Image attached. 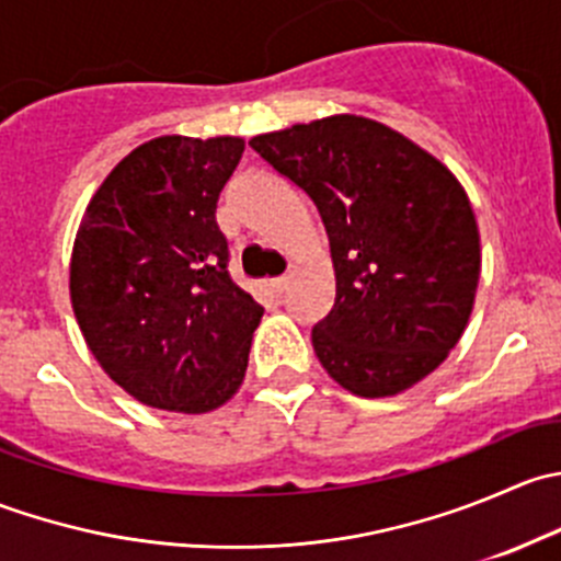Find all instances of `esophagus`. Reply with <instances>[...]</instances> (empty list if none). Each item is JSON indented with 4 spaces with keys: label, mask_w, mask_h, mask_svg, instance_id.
I'll list each match as a JSON object with an SVG mask.
<instances>
[{
    "label": "esophagus",
    "mask_w": 561,
    "mask_h": 561,
    "mask_svg": "<svg viewBox=\"0 0 561 561\" xmlns=\"http://www.w3.org/2000/svg\"><path fill=\"white\" fill-rule=\"evenodd\" d=\"M287 285H290V276H276V279L268 282V287L276 293V296H282V293L287 290Z\"/></svg>",
    "instance_id": "34e87169"
}]
</instances>
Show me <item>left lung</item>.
I'll return each instance as SVG.
<instances>
[{"label":"left lung","instance_id":"obj_1","mask_svg":"<svg viewBox=\"0 0 561 561\" xmlns=\"http://www.w3.org/2000/svg\"><path fill=\"white\" fill-rule=\"evenodd\" d=\"M249 146L312 197L325 225L336 301L312 328L322 369L366 399L432 375L461 339L480 279L478 222L456 175L353 113Z\"/></svg>","mask_w":561,"mask_h":561}]
</instances>
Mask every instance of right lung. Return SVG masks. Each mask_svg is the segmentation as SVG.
<instances>
[{
	"label": "right lung",
	"mask_w": 561,
	"mask_h": 561,
	"mask_svg": "<svg viewBox=\"0 0 561 561\" xmlns=\"http://www.w3.org/2000/svg\"><path fill=\"white\" fill-rule=\"evenodd\" d=\"M244 138L162 135L94 192L70 260L72 312L105 375L157 410L201 415L244 382L263 307L228 274L217 201Z\"/></svg>",
	"instance_id": "1"
}]
</instances>
